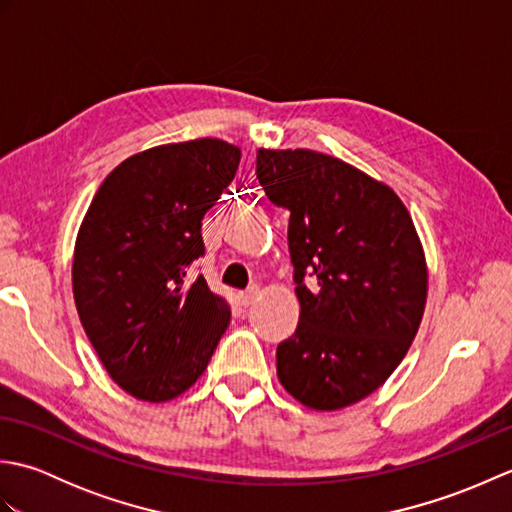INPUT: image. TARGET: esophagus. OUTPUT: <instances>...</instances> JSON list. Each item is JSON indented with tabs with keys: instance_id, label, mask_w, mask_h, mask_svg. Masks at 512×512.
I'll return each instance as SVG.
<instances>
[{
	"instance_id": "1",
	"label": "esophagus",
	"mask_w": 512,
	"mask_h": 512,
	"mask_svg": "<svg viewBox=\"0 0 512 512\" xmlns=\"http://www.w3.org/2000/svg\"><path fill=\"white\" fill-rule=\"evenodd\" d=\"M257 295H259V286L253 284L250 288H246L244 292H239V303H242L244 308H248L250 303H253V301L257 299Z\"/></svg>"
}]
</instances>
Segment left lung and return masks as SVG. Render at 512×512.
<instances>
[{
  "label": "left lung",
  "mask_w": 512,
  "mask_h": 512,
  "mask_svg": "<svg viewBox=\"0 0 512 512\" xmlns=\"http://www.w3.org/2000/svg\"><path fill=\"white\" fill-rule=\"evenodd\" d=\"M257 180L290 211L299 325L277 347L279 383L317 411L350 407L405 358L427 303V259L407 206L347 162L257 149ZM313 284H305V275Z\"/></svg>",
  "instance_id": "8db88e82"
}]
</instances>
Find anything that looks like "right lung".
<instances>
[{
  "label": "right lung",
  "instance_id": "add662e5",
  "mask_svg": "<svg viewBox=\"0 0 512 512\" xmlns=\"http://www.w3.org/2000/svg\"><path fill=\"white\" fill-rule=\"evenodd\" d=\"M242 149L220 138L158 145L123 160L96 191L74 244L83 330L114 383L167 402L198 380L231 308L189 268L202 217L235 178Z\"/></svg>",
  "mask_w": 512,
  "mask_h": 512
}]
</instances>
